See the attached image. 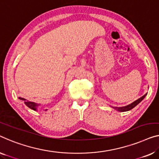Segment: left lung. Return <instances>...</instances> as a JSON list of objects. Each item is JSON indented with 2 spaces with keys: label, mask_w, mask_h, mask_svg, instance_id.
Segmentation results:
<instances>
[{
  "label": "left lung",
  "mask_w": 159,
  "mask_h": 159,
  "mask_svg": "<svg viewBox=\"0 0 159 159\" xmlns=\"http://www.w3.org/2000/svg\"><path fill=\"white\" fill-rule=\"evenodd\" d=\"M146 95H147V93H146L145 95H143V96H141L140 98L137 99L136 101H134V102L129 104V105H127V106H122V107H114V106H111V107H112L113 108H114L115 110L119 111V112H125V111H130V110H131L132 108L136 107V106L138 105L139 103H140L141 101L143 100L144 98H145V97L146 96Z\"/></svg>",
  "instance_id": "1"
}]
</instances>
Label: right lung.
<instances>
[{"label": "right lung", "mask_w": 159, "mask_h": 159, "mask_svg": "<svg viewBox=\"0 0 159 159\" xmlns=\"http://www.w3.org/2000/svg\"><path fill=\"white\" fill-rule=\"evenodd\" d=\"M20 100H22L23 101V102L26 105L28 108H30V109L35 111H38V109H39V106H40V104L39 103H36L35 102H31V101H29L26 100V99L23 98H18ZM48 109H46L45 111H47Z\"/></svg>", "instance_id": "add662e5"}]
</instances>
